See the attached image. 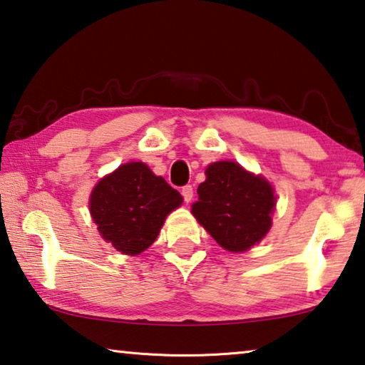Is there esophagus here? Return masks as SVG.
I'll return each instance as SVG.
<instances>
[{"label":"esophagus","instance_id":"1","mask_svg":"<svg viewBox=\"0 0 365 365\" xmlns=\"http://www.w3.org/2000/svg\"><path fill=\"white\" fill-rule=\"evenodd\" d=\"M182 196L187 202L193 200V187H191V185H185V187L182 188Z\"/></svg>","mask_w":365,"mask_h":365}]
</instances>
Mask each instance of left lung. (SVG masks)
<instances>
[{
  "instance_id": "8db88e82",
  "label": "left lung",
  "mask_w": 365,
  "mask_h": 365,
  "mask_svg": "<svg viewBox=\"0 0 365 365\" xmlns=\"http://www.w3.org/2000/svg\"><path fill=\"white\" fill-rule=\"evenodd\" d=\"M274 206V190L267 180L237 163L220 160L206 169L191 212L222 248L242 252L269 232Z\"/></svg>"
}]
</instances>
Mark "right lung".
Listing matches in <instances>:
<instances>
[{"mask_svg": "<svg viewBox=\"0 0 365 365\" xmlns=\"http://www.w3.org/2000/svg\"><path fill=\"white\" fill-rule=\"evenodd\" d=\"M180 205V193L163 177L143 163H128L96 185L90 212L103 238L133 256L154 243L165 215Z\"/></svg>", "mask_w": 365, "mask_h": 365, "instance_id": "add662e5", "label": "right lung"}]
</instances>
